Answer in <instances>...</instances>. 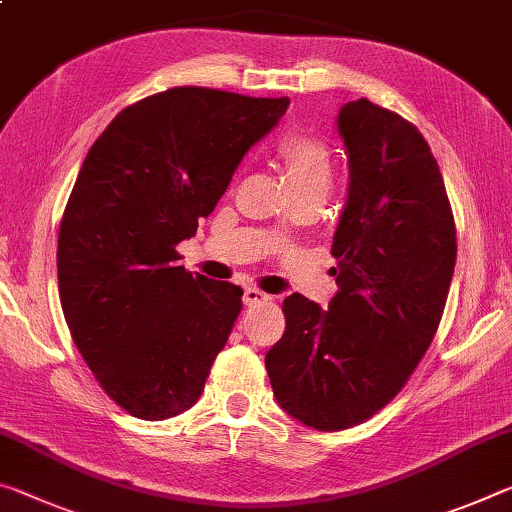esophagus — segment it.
Masks as SVG:
<instances>
[{
    "instance_id": "1",
    "label": "esophagus",
    "mask_w": 512,
    "mask_h": 512,
    "mask_svg": "<svg viewBox=\"0 0 512 512\" xmlns=\"http://www.w3.org/2000/svg\"><path fill=\"white\" fill-rule=\"evenodd\" d=\"M266 300L271 298L255 287H246V291H243V303L246 305H259V303H266Z\"/></svg>"
}]
</instances>
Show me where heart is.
I'll list each match as a JSON object with an SVG mask.
<instances>
[{
	"label": "heart",
	"mask_w": 512,
	"mask_h": 512,
	"mask_svg": "<svg viewBox=\"0 0 512 512\" xmlns=\"http://www.w3.org/2000/svg\"><path fill=\"white\" fill-rule=\"evenodd\" d=\"M278 157L287 170L291 193H319L332 189V157L326 143L312 136H289L278 145Z\"/></svg>",
	"instance_id": "heart-1"
}]
</instances>
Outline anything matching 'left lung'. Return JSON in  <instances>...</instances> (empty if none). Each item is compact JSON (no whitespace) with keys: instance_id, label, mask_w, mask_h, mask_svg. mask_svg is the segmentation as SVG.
<instances>
[{"instance_id":"1","label":"left lung","mask_w":512,"mask_h":512,"mask_svg":"<svg viewBox=\"0 0 512 512\" xmlns=\"http://www.w3.org/2000/svg\"><path fill=\"white\" fill-rule=\"evenodd\" d=\"M348 198L332 237L339 291L328 310L285 298V335L266 353L275 401L316 431H344L401 392L431 346L456 266L440 166L399 113L355 100L337 116Z\"/></svg>"}]
</instances>
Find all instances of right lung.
Returning <instances> with one entry per match:
<instances>
[{
  "label": "right lung",
  "mask_w": 512,
  "mask_h": 512,
  "mask_svg": "<svg viewBox=\"0 0 512 512\" xmlns=\"http://www.w3.org/2000/svg\"><path fill=\"white\" fill-rule=\"evenodd\" d=\"M287 107L177 86L120 111L88 150L61 218L59 296L81 358L129 415L161 421L200 399L243 291L189 273L175 246Z\"/></svg>",
  "instance_id": "1"
}]
</instances>
